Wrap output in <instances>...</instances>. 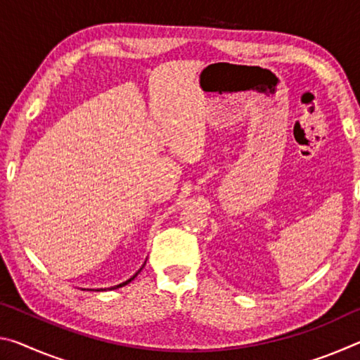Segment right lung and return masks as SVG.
Returning a JSON list of instances; mask_svg holds the SVG:
<instances>
[{"label": "right lung", "instance_id": "right-lung-1", "mask_svg": "<svg viewBox=\"0 0 360 360\" xmlns=\"http://www.w3.org/2000/svg\"><path fill=\"white\" fill-rule=\"evenodd\" d=\"M139 271H141V270H139ZM139 271H138V273H139ZM138 273H136V275H135V276H131V278H130V279H129V281H125V283H122V284H119V285H114V288H111V289H117V288H122V285H125V284H129V283H130V281H133V279H135V278H136V276H138ZM101 290H103V289H101Z\"/></svg>", "mask_w": 360, "mask_h": 360}]
</instances>
